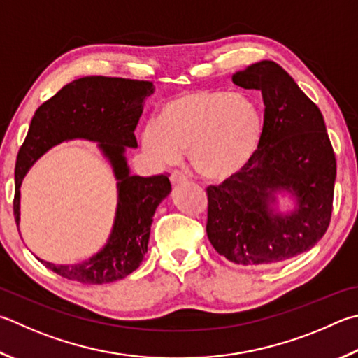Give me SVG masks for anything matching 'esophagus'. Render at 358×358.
I'll list each match as a JSON object with an SVG mask.
<instances>
[{
	"label": "esophagus",
	"mask_w": 358,
	"mask_h": 358,
	"mask_svg": "<svg viewBox=\"0 0 358 358\" xmlns=\"http://www.w3.org/2000/svg\"><path fill=\"white\" fill-rule=\"evenodd\" d=\"M186 180H187V177H186V175H185L183 172H180V171H173V172L171 173V183H172V185L185 183Z\"/></svg>",
	"instance_id": "esophagus-1"
}]
</instances>
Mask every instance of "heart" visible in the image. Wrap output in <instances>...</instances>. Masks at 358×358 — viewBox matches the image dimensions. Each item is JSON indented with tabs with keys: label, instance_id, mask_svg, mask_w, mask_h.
I'll list each match as a JSON object with an SVG mask.
<instances>
[{
	"label": "heart",
	"instance_id": "1",
	"mask_svg": "<svg viewBox=\"0 0 358 358\" xmlns=\"http://www.w3.org/2000/svg\"><path fill=\"white\" fill-rule=\"evenodd\" d=\"M263 139V115L244 95L219 90L185 92L167 100L158 122L142 131V147L159 164L189 152L201 178L222 183L241 173Z\"/></svg>",
	"mask_w": 358,
	"mask_h": 358
}]
</instances>
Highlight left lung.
I'll use <instances>...</instances> for the list:
<instances>
[{"label":"left lung","mask_w":358,"mask_h":358,"mask_svg":"<svg viewBox=\"0 0 358 358\" xmlns=\"http://www.w3.org/2000/svg\"><path fill=\"white\" fill-rule=\"evenodd\" d=\"M243 89L262 90L263 139L244 171L208 186L206 235L219 255L243 266L274 264L307 252L332 217L336 161L322 114L274 61H259L233 75ZM278 190L298 208L277 215Z\"/></svg>","instance_id":"1"}]
</instances>
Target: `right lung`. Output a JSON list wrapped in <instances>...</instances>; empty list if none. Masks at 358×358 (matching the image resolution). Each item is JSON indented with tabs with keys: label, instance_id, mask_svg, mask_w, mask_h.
I'll list each match as a JSON object with an SVG mask.
<instances>
[{
	"label": "right lung",
	"instance_id": "obj_1",
	"mask_svg": "<svg viewBox=\"0 0 358 358\" xmlns=\"http://www.w3.org/2000/svg\"><path fill=\"white\" fill-rule=\"evenodd\" d=\"M152 81L111 76H84L69 83L37 108L15 164L14 216L20 222V185L29 167L51 147L69 139L100 142L111 162L119 191L115 220L108 244L81 264L56 266L41 262L56 274L84 285L111 283L139 268L147 252L153 214L171 192L166 173L129 175L125 147H138L134 129Z\"/></svg>",
	"mask_w": 358,
	"mask_h": 358
}]
</instances>
